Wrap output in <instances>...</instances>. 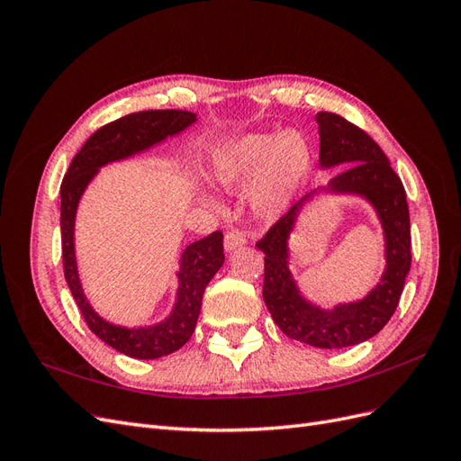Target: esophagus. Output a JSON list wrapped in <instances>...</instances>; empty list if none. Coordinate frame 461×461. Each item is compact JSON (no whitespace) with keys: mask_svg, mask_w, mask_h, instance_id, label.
<instances>
[{"mask_svg":"<svg viewBox=\"0 0 461 461\" xmlns=\"http://www.w3.org/2000/svg\"><path fill=\"white\" fill-rule=\"evenodd\" d=\"M246 244V236L240 230H230L225 234V249L227 252H234L236 248Z\"/></svg>","mask_w":461,"mask_h":461,"instance_id":"esophagus-1","label":"esophagus"}]
</instances>
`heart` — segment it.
<instances>
[{"label":"heart","mask_w":461,"mask_h":461,"mask_svg":"<svg viewBox=\"0 0 461 461\" xmlns=\"http://www.w3.org/2000/svg\"><path fill=\"white\" fill-rule=\"evenodd\" d=\"M312 146L300 131L230 136L213 148L212 175L221 186L246 183L252 212L275 221L294 205L312 173Z\"/></svg>","instance_id":"heart-1"}]
</instances>
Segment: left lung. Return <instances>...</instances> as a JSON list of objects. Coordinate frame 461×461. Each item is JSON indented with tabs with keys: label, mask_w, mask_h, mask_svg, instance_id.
I'll list each match as a JSON object with an SVG mask.
<instances>
[{
	"label": "left lung",
	"mask_w": 461,
	"mask_h": 461,
	"mask_svg": "<svg viewBox=\"0 0 461 461\" xmlns=\"http://www.w3.org/2000/svg\"><path fill=\"white\" fill-rule=\"evenodd\" d=\"M319 167H346L329 185L303 196L278 219L256 244L265 254L263 300L286 337L325 350L356 346L375 337L398 308L411 265L410 209L406 190L384 151L373 138L340 115L319 111ZM321 195H357L366 199L382 222L385 271L377 285L356 303H341L327 311L299 290L289 271V236L303 209Z\"/></svg>",
	"instance_id": "obj_1"
}]
</instances>
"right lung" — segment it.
<instances>
[{"label":"right lung","mask_w":461,"mask_h":461,"mask_svg":"<svg viewBox=\"0 0 461 461\" xmlns=\"http://www.w3.org/2000/svg\"><path fill=\"white\" fill-rule=\"evenodd\" d=\"M196 121V113L190 111L165 109L138 111L109 122L95 131L80 148L61 185V244L67 285L90 330L129 357L158 359L176 352L190 340L202 310L205 286L225 261L222 232L215 230L205 239L192 242L180 254L178 271L175 273L178 286L169 315L153 325L122 327L97 313L82 290L75 249L78 203L102 167L148 151L165 142L167 138L185 132Z\"/></svg>","instance_id":"right-lung-1"}]
</instances>
